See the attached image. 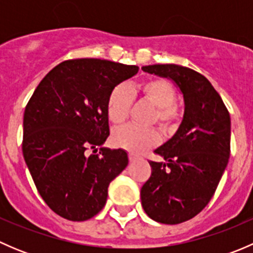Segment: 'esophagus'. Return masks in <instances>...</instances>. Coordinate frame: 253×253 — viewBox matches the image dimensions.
Masks as SVG:
<instances>
[{
  "mask_svg": "<svg viewBox=\"0 0 253 253\" xmlns=\"http://www.w3.org/2000/svg\"><path fill=\"white\" fill-rule=\"evenodd\" d=\"M128 159H129V162H131V163H133V162H136V160H139V159H142V158L139 157V155H137V154H133V153H129V154H128Z\"/></svg>",
  "mask_w": 253,
  "mask_h": 253,
  "instance_id": "1",
  "label": "esophagus"
}]
</instances>
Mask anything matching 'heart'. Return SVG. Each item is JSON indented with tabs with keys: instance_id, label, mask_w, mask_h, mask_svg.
<instances>
[{
	"instance_id": "b5f03b06",
	"label": "heart",
	"mask_w": 253,
	"mask_h": 253,
	"mask_svg": "<svg viewBox=\"0 0 253 253\" xmlns=\"http://www.w3.org/2000/svg\"><path fill=\"white\" fill-rule=\"evenodd\" d=\"M134 94L154 106L150 114L149 124H155L164 133H171L178 127L183 117V109L176 100V89L171 82L164 78H149L142 82L134 89ZM132 106V95L124 85L115 86L106 101V114L111 124L122 125L127 120ZM111 141L114 145L141 153L152 148L159 142V133L153 127L141 128L136 126H125L115 129Z\"/></svg>"
}]
</instances>
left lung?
<instances>
[{
	"label": "left lung",
	"mask_w": 253,
	"mask_h": 253,
	"mask_svg": "<svg viewBox=\"0 0 253 253\" xmlns=\"http://www.w3.org/2000/svg\"><path fill=\"white\" fill-rule=\"evenodd\" d=\"M143 71L168 77L183 94L185 114L177 132L149 160L152 175L142 186V206L149 218L180 224L208 205L230 157V115L205 76L178 65H152Z\"/></svg>",
	"instance_id": "obj_1"
}]
</instances>
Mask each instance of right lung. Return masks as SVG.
Returning a JSON list of instances; mask_svg holds the SVG:
<instances>
[{
  "label": "right lung",
  "mask_w": 253,
  "mask_h": 253,
  "mask_svg": "<svg viewBox=\"0 0 253 253\" xmlns=\"http://www.w3.org/2000/svg\"><path fill=\"white\" fill-rule=\"evenodd\" d=\"M138 70L98 58L63 61L42 78L25 106L24 160L42 200L67 220L96 215L110 182L128 164L125 150L96 153V147L110 134L109 94Z\"/></svg>",
  "instance_id": "obj_1"
}]
</instances>
